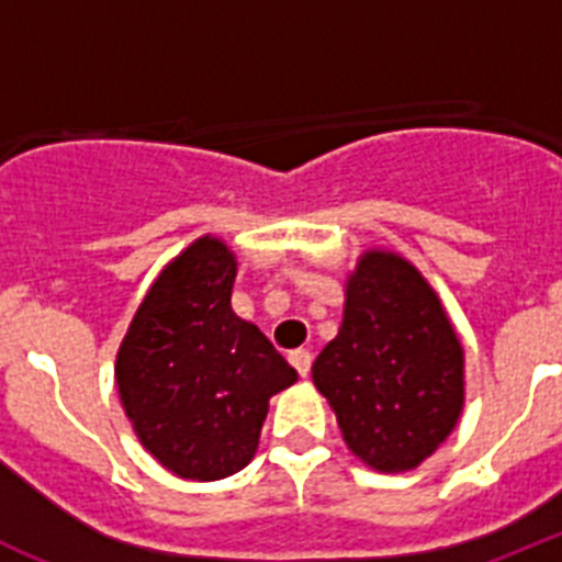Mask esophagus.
Returning a JSON list of instances; mask_svg holds the SVG:
<instances>
[{
  "mask_svg": "<svg viewBox=\"0 0 562 562\" xmlns=\"http://www.w3.org/2000/svg\"><path fill=\"white\" fill-rule=\"evenodd\" d=\"M290 362H292V369H295L297 374L306 376V374H310V369H312V355L306 349H295L290 355Z\"/></svg>",
  "mask_w": 562,
  "mask_h": 562,
  "instance_id": "esophagus-1",
  "label": "esophagus"
}]
</instances>
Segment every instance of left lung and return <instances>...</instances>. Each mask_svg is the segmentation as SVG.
Returning <instances> with one entry per match:
<instances>
[{
  "mask_svg": "<svg viewBox=\"0 0 562 562\" xmlns=\"http://www.w3.org/2000/svg\"><path fill=\"white\" fill-rule=\"evenodd\" d=\"M342 439L396 473L428 459L456 428L464 355L428 281L394 252H366L349 278L335 340L312 366Z\"/></svg>",
  "mask_w": 562,
  "mask_h": 562,
  "instance_id": "8db88e82",
  "label": "left lung"
}]
</instances>
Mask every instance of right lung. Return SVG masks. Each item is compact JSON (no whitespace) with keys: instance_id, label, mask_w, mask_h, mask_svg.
<instances>
[{"instance_id":"add662e5","label":"right lung","mask_w":562,"mask_h":562,"mask_svg":"<svg viewBox=\"0 0 562 562\" xmlns=\"http://www.w3.org/2000/svg\"><path fill=\"white\" fill-rule=\"evenodd\" d=\"M236 258L202 236L154 281L117 351V389L143 448L180 479L216 481L252 459L267 402L297 380L231 310Z\"/></svg>"}]
</instances>
